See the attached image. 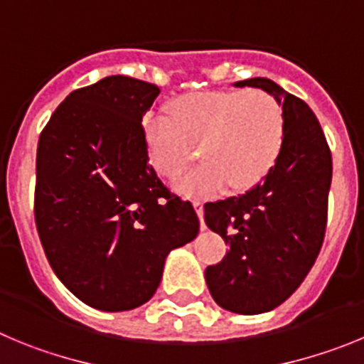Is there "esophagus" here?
Segmentation results:
<instances>
[{"mask_svg":"<svg viewBox=\"0 0 364 364\" xmlns=\"http://www.w3.org/2000/svg\"><path fill=\"white\" fill-rule=\"evenodd\" d=\"M194 208H196V214H198L199 223H201V230H205V223H203V203L201 201H196L194 203Z\"/></svg>","mask_w":364,"mask_h":364,"instance_id":"esophagus-1","label":"esophagus"}]
</instances>
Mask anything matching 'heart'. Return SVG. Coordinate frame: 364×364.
<instances>
[{"label": "heart", "mask_w": 364, "mask_h": 364, "mask_svg": "<svg viewBox=\"0 0 364 364\" xmlns=\"http://www.w3.org/2000/svg\"><path fill=\"white\" fill-rule=\"evenodd\" d=\"M191 141H203L201 159L174 181L185 198L208 199L230 185L250 188L274 168L287 137V116L264 92H190L168 114L143 119L152 168L172 178L192 158Z\"/></svg>", "instance_id": "obj_1"}]
</instances>
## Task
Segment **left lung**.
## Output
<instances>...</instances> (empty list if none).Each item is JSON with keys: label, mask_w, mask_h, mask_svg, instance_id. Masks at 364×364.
<instances>
[{"label": "left lung", "mask_w": 364, "mask_h": 364, "mask_svg": "<svg viewBox=\"0 0 364 364\" xmlns=\"http://www.w3.org/2000/svg\"><path fill=\"white\" fill-rule=\"evenodd\" d=\"M270 94L287 116V137L274 168L248 192L205 205V223L228 245L205 270L221 309L270 312L297 290L323 245L332 156L310 107L267 77L237 81Z\"/></svg>", "instance_id": "obj_1"}]
</instances>
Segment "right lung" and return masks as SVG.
Returning <instances> with one entry per match:
<instances>
[{"mask_svg":"<svg viewBox=\"0 0 364 364\" xmlns=\"http://www.w3.org/2000/svg\"><path fill=\"white\" fill-rule=\"evenodd\" d=\"M158 94L146 81L103 77L68 94L39 136V239L58 279L103 312L146 303L170 250L199 232L194 206L149 165L141 121Z\"/></svg>","mask_w":364,"mask_h":364,"instance_id":"obj_1","label":"right lung"}]
</instances>
